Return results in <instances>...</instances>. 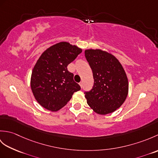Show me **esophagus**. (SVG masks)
<instances>
[{
    "label": "esophagus",
    "instance_id": "obj_1",
    "mask_svg": "<svg viewBox=\"0 0 158 158\" xmlns=\"http://www.w3.org/2000/svg\"><path fill=\"white\" fill-rule=\"evenodd\" d=\"M79 84L80 86H81V88H82V87H83V83L82 82H80Z\"/></svg>",
    "mask_w": 158,
    "mask_h": 158
}]
</instances>
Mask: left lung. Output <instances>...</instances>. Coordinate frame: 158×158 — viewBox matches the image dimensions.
<instances>
[{
  "instance_id": "1",
  "label": "left lung",
  "mask_w": 158,
  "mask_h": 158,
  "mask_svg": "<svg viewBox=\"0 0 158 158\" xmlns=\"http://www.w3.org/2000/svg\"><path fill=\"white\" fill-rule=\"evenodd\" d=\"M85 56L94 77L92 89L85 92L87 103L99 115L115 111L128 94V79L122 65L111 53L100 49H85Z\"/></svg>"
}]
</instances>
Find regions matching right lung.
<instances>
[{
  "label": "right lung",
  "instance_id": "right-lung-1",
  "mask_svg": "<svg viewBox=\"0 0 158 158\" xmlns=\"http://www.w3.org/2000/svg\"><path fill=\"white\" fill-rule=\"evenodd\" d=\"M82 49L63 41L42 53L32 69L31 87L35 98L47 110L57 111L68 102L74 92L81 89L67 69Z\"/></svg>",
  "mask_w": 158,
  "mask_h": 158
}]
</instances>
